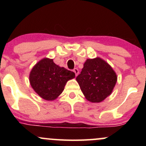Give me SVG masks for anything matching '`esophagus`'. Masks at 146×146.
<instances>
[{
  "label": "esophagus",
  "mask_w": 146,
  "mask_h": 146,
  "mask_svg": "<svg viewBox=\"0 0 146 146\" xmlns=\"http://www.w3.org/2000/svg\"><path fill=\"white\" fill-rule=\"evenodd\" d=\"M73 72H74L75 75H76V76H77V75H78L79 74V70H78V68H75L74 69H73Z\"/></svg>",
  "instance_id": "1"
}]
</instances>
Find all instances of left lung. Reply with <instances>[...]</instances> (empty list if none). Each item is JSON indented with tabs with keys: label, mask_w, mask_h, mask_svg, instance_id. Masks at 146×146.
Here are the masks:
<instances>
[{
	"label": "left lung",
	"mask_w": 146,
	"mask_h": 146,
	"mask_svg": "<svg viewBox=\"0 0 146 146\" xmlns=\"http://www.w3.org/2000/svg\"><path fill=\"white\" fill-rule=\"evenodd\" d=\"M76 80L86 100L99 103L111 94L117 77L106 62L96 58L86 60Z\"/></svg>",
	"instance_id": "obj_1"
}]
</instances>
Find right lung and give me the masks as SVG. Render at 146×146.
<instances>
[{
    "instance_id": "add662e5",
    "label": "right lung",
    "mask_w": 146,
    "mask_h": 146,
    "mask_svg": "<svg viewBox=\"0 0 146 146\" xmlns=\"http://www.w3.org/2000/svg\"><path fill=\"white\" fill-rule=\"evenodd\" d=\"M75 76L74 72L60 67L53 59L46 58L40 60L31 69L29 82L40 97L52 101L62 93L66 82Z\"/></svg>"
}]
</instances>
